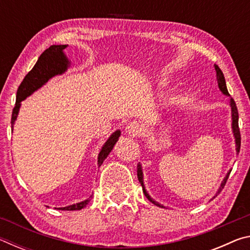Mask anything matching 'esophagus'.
<instances>
[{
  "label": "esophagus",
  "mask_w": 250,
  "mask_h": 250,
  "mask_svg": "<svg viewBox=\"0 0 250 250\" xmlns=\"http://www.w3.org/2000/svg\"><path fill=\"white\" fill-rule=\"evenodd\" d=\"M125 132L132 137H138L142 133V126L138 124V122H130L125 126Z\"/></svg>",
  "instance_id": "obj_1"
}]
</instances>
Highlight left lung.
Instances as JSON below:
<instances>
[{
    "instance_id": "1",
    "label": "left lung",
    "mask_w": 250,
    "mask_h": 250,
    "mask_svg": "<svg viewBox=\"0 0 250 250\" xmlns=\"http://www.w3.org/2000/svg\"><path fill=\"white\" fill-rule=\"evenodd\" d=\"M215 70H216V77H217V83H218L219 90H221L225 96H229V92H228V90H227L225 77H224L223 71H222L221 69H219V67H218L217 65H215ZM229 104H230V108H231V129H232V133H234V137H235L236 152H237V153H238L239 150H240V131H239V126H238V110H237L236 104H235V101H234V99H232V98H230ZM230 171H231V170H229V172H228L227 175L225 176V179L223 180L222 184H221V186H219L218 191H217L216 195H215V196H217L218 194L222 192V189L224 188V186H225V184H226L228 176H229V174H230ZM137 172H138V180H139V182H140V184L142 185L143 193H145V195L146 196L147 200L153 203V204L156 205V206L164 207L163 205H161L160 203L155 202L154 200H152L151 196L149 195V194H147L146 189V188H145V184H143V172H142V167H141L140 163L138 164V171H137ZM215 196H214V197H215Z\"/></svg>"
}]
</instances>
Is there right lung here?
<instances>
[{"label":"right lung","mask_w":250,"mask_h":250,"mask_svg":"<svg viewBox=\"0 0 250 250\" xmlns=\"http://www.w3.org/2000/svg\"><path fill=\"white\" fill-rule=\"evenodd\" d=\"M67 47V45H52L49 48H47L45 52L41 55L39 61L33 67L32 70L25 76L23 82L21 83L18 94H16V103L15 107L12 112V131H13V125L15 124L16 118H18L21 103L24 99H26L28 96H31L34 91L40 89L42 86L48 82L50 78L54 76L64 74L69 67V61L67 59L66 55L64 54V49ZM120 130H117L110 135L109 139L101 147L98 155V167H100L104 159L109 155L110 152L113 149V146L118 141L120 137ZM91 197V196H90ZM90 197L87 198L80 203H76V204L61 207L62 210H79L86 207V205L89 203Z\"/></svg>","instance_id":"1"}]
</instances>
